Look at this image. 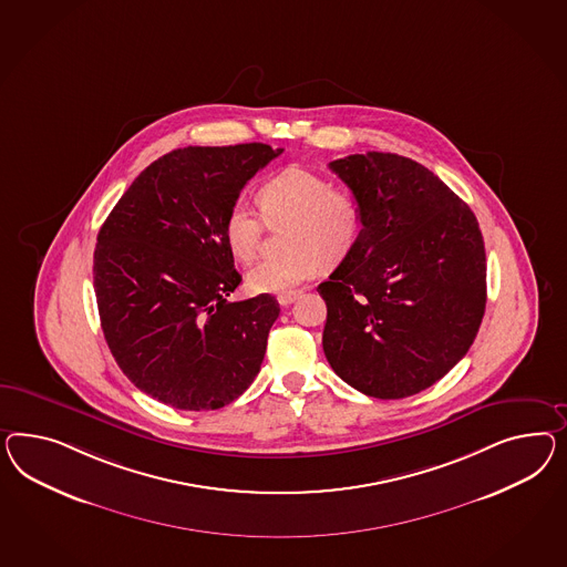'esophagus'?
Returning <instances> with one entry per match:
<instances>
[{"mask_svg": "<svg viewBox=\"0 0 567 567\" xmlns=\"http://www.w3.org/2000/svg\"><path fill=\"white\" fill-rule=\"evenodd\" d=\"M301 297V291H287L280 292L276 299H278V303L282 307L291 306L295 299H299Z\"/></svg>", "mask_w": 567, "mask_h": 567, "instance_id": "34e87169", "label": "esophagus"}]
</instances>
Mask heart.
Segmentation results:
<instances>
[{
	"label": "heart",
	"mask_w": 567,
	"mask_h": 567,
	"mask_svg": "<svg viewBox=\"0 0 567 567\" xmlns=\"http://www.w3.org/2000/svg\"><path fill=\"white\" fill-rule=\"evenodd\" d=\"M261 215L270 223L291 218L287 247L291 251L266 258L247 275L256 292H287L320 275L326 260L347 258L359 244L365 216L351 192L334 189L313 171L289 167L258 189ZM225 241L230 254L249 264L260 249L261 220L247 204H233L225 216Z\"/></svg>",
	"instance_id": "1"
}]
</instances>
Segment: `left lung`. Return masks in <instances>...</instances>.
Wrapping results in <instances>:
<instances>
[{
  "mask_svg": "<svg viewBox=\"0 0 567 567\" xmlns=\"http://www.w3.org/2000/svg\"><path fill=\"white\" fill-rule=\"evenodd\" d=\"M361 202L359 244L318 287L323 352L373 399L419 394L468 352L487 303L476 216L413 158L351 154L330 163Z\"/></svg>",
  "mask_w": 567,
  "mask_h": 567,
  "instance_id": "1",
  "label": "left lung"
}]
</instances>
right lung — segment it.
I'll return each mask as SVG.
<instances>
[{"instance_id":"1","label":"right lung","mask_w":567,"mask_h":567,"mask_svg":"<svg viewBox=\"0 0 567 567\" xmlns=\"http://www.w3.org/2000/svg\"><path fill=\"white\" fill-rule=\"evenodd\" d=\"M280 153L260 142L177 148L140 173L99 230L92 275L109 349L173 409H223L260 371L280 307L268 292L227 301L241 275L223 227Z\"/></svg>"}]
</instances>
